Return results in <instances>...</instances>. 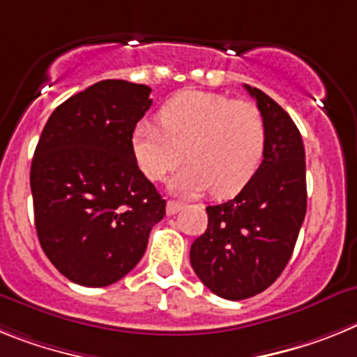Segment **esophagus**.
<instances>
[{
    "label": "esophagus",
    "mask_w": 357,
    "mask_h": 357,
    "mask_svg": "<svg viewBox=\"0 0 357 357\" xmlns=\"http://www.w3.org/2000/svg\"><path fill=\"white\" fill-rule=\"evenodd\" d=\"M181 208V203H178V201H169V203H167V215H176Z\"/></svg>",
    "instance_id": "obj_1"
}]
</instances>
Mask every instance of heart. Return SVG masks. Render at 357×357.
<instances>
[{"label": "heart", "instance_id": "obj_1", "mask_svg": "<svg viewBox=\"0 0 357 357\" xmlns=\"http://www.w3.org/2000/svg\"><path fill=\"white\" fill-rule=\"evenodd\" d=\"M158 122L140 120L132 127L131 153L136 165L153 181L188 163L170 181L176 194H201L212 188L217 197L243 190L264 160L268 129L252 102L185 89L158 111Z\"/></svg>", "mask_w": 357, "mask_h": 357}]
</instances>
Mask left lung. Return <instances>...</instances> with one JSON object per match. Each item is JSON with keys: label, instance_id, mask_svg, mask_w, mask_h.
Returning <instances> with one entry per match:
<instances>
[{"label": "left lung", "instance_id": "left-lung-1", "mask_svg": "<svg viewBox=\"0 0 357 357\" xmlns=\"http://www.w3.org/2000/svg\"><path fill=\"white\" fill-rule=\"evenodd\" d=\"M244 88L266 120L264 160L234 199L206 206V231L190 248V264L199 280L226 300L255 296L280 277L307 210L298 127L264 91Z\"/></svg>", "mask_w": 357, "mask_h": 357}]
</instances>
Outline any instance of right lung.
I'll list each match as a JSON object with an SVG mask.
<instances>
[{"mask_svg": "<svg viewBox=\"0 0 357 357\" xmlns=\"http://www.w3.org/2000/svg\"><path fill=\"white\" fill-rule=\"evenodd\" d=\"M151 88L100 80L50 114L30 169L43 252L68 280L111 286L144 257L165 199L131 153Z\"/></svg>", "mask_w": 357, "mask_h": 357, "instance_id": "add662e5", "label": "right lung"}]
</instances>
